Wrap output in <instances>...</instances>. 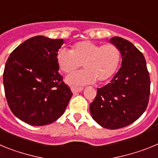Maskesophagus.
Here are the masks:
<instances>
[{
  "instance_id": "34e87169",
  "label": "esophagus",
  "mask_w": 158,
  "mask_h": 158,
  "mask_svg": "<svg viewBox=\"0 0 158 158\" xmlns=\"http://www.w3.org/2000/svg\"><path fill=\"white\" fill-rule=\"evenodd\" d=\"M82 90H83V88L82 87H75V86H72L71 87V91L73 92V93H80Z\"/></svg>"
}]
</instances>
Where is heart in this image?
<instances>
[{"label":"heart","instance_id":"heart-1","mask_svg":"<svg viewBox=\"0 0 158 158\" xmlns=\"http://www.w3.org/2000/svg\"><path fill=\"white\" fill-rule=\"evenodd\" d=\"M56 61L62 72L71 73L83 63L85 70L75 73L67 77V81L74 85L104 82L111 78L118 69L121 52L112 43L100 45L89 40L73 44L71 51L62 48L56 54Z\"/></svg>","mask_w":158,"mask_h":158}]
</instances>
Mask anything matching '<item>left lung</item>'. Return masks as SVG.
I'll list each match as a JSON object with an SVG mask.
<instances>
[{
  "label": "left lung",
  "instance_id": "8db88e82",
  "mask_svg": "<svg viewBox=\"0 0 158 158\" xmlns=\"http://www.w3.org/2000/svg\"><path fill=\"white\" fill-rule=\"evenodd\" d=\"M110 43L120 50L122 66L110 83L97 89L89 106L93 118L107 129H118L136 121L149 103L150 79L145 57L139 49L121 37Z\"/></svg>",
  "mask_w": 158,
  "mask_h": 158
}]
</instances>
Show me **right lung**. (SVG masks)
I'll list each match as a JSON object with an SVG mask.
<instances>
[{"label":"right lung","mask_w":158,"mask_h":158,"mask_svg":"<svg viewBox=\"0 0 158 158\" xmlns=\"http://www.w3.org/2000/svg\"><path fill=\"white\" fill-rule=\"evenodd\" d=\"M63 40L30 38L8 57L3 81L8 107L18 118L44 126L63 115L72 92L58 73L56 54Z\"/></svg>","instance_id":"add662e5"}]
</instances>
